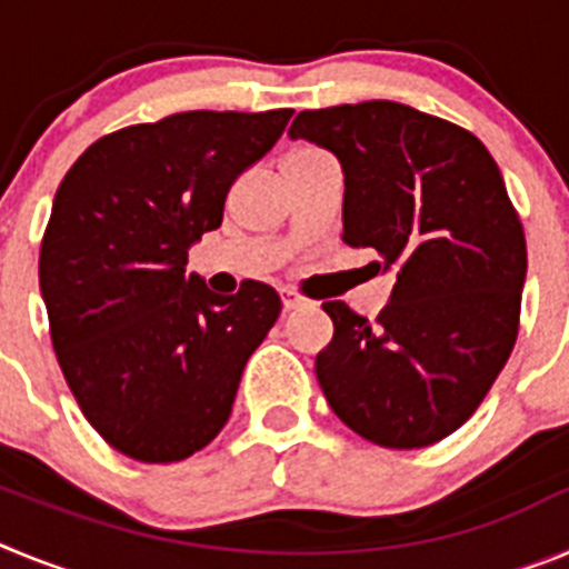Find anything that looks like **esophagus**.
<instances>
[{
	"label": "esophagus",
	"instance_id": "1",
	"mask_svg": "<svg viewBox=\"0 0 569 569\" xmlns=\"http://www.w3.org/2000/svg\"><path fill=\"white\" fill-rule=\"evenodd\" d=\"M310 305V299L308 296H301V293H296V290H281V308L284 310H299V308H308Z\"/></svg>",
	"mask_w": 569,
	"mask_h": 569
}]
</instances>
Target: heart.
Here are the masks:
<instances>
[{"label": "heart", "mask_w": 569, "mask_h": 569, "mask_svg": "<svg viewBox=\"0 0 569 569\" xmlns=\"http://www.w3.org/2000/svg\"><path fill=\"white\" fill-rule=\"evenodd\" d=\"M310 153H319V150H316V148H296L290 156H310ZM290 156H288V159H290Z\"/></svg>", "instance_id": "b5f03b06"}]
</instances>
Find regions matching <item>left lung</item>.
Returning <instances> with one entry per match:
<instances>
[{
	"label": "left lung",
	"mask_w": 569,
	"mask_h": 569,
	"mask_svg": "<svg viewBox=\"0 0 569 569\" xmlns=\"http://www.w3.org/2000/svg\"><path fill=\"white\" fill-rule=\"evenodd\" d=\"M288 133L336 153L341 239L396 273L376 321L321 305V393L373 445H436L476 413L519 336L527 241L499 164L470 130L387 99L301 110Z\"/></svg>",
	"instance_id": "left-lung-1"
}]
</instances>
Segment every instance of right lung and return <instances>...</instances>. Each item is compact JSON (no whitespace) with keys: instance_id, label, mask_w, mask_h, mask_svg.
Instances as JSON below:
<instances>
[{"instance_id":"add662e5","label":"right lung","mask_w":569,"mask_h":569,"mask_svg":"<svg viewBox=\"0 0 569 569\" xmlns=\"http://www.w3.org/2000/svg\"><path fill=\"white\" fill-rule=\"evenodd\" d=\"M293 110H188L90 144L64 173L39 250L50 341L84 419L144 465L219 436L241 370L281 313L264 281L219 296L184 276L241 170Z\"/></svg>"}]
</instances>
